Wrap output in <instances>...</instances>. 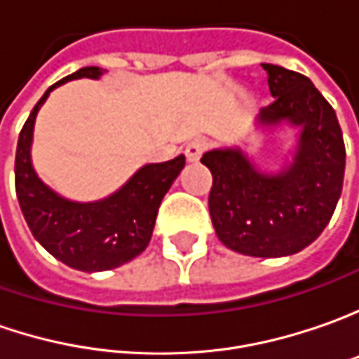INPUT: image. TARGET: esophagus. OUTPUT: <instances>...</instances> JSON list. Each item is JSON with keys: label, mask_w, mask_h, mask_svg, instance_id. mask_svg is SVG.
Instances as JSON below:
<instances>
[{"label": "esophagus", "mask_w": 359, "mask_h": 359, "mask_svg": "<svg viewBox=\"0 0 359 359\" xmlns=\"http://www.w3.org/2000/svg\"><path fill=\"white\" fill-rule=\"evenodd\" d=\"M206 147H208V142L204 141V139H194L192 142H189V144H187V151H184L187 161H189V163H198L203 153L206 151Z\"/></svg>", "instance_id": "esophagus-1"}]
</instances>
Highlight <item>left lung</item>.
Returning <instances> with one entry per match:
<instances>
[{
  "label": "left lung",
  "mask_w": 359,
  "mask_h": 359,
  "mask_svg": "<svg viewBox=\"0 0 359 359\" xmlns=\"http://www.w3.org/2000/svg\"><path fill=\"white\" fill-rule=\"evenodd\" d=\"M274 97L256 130H296L280 170H262L241 147H218L201 163L212 172L208 208L220 242L234 252L280 258L322 234L341 194L346 147L336 111L296 71L262 65Z\"/></svg>",
  "instance_id": "8db88e82"
}]
</instances>
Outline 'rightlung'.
I'll use <instances>...</instances> for the list:
<instances>
[{
    "label": "right lung",
    "mask_w": 359,
    "mask_h": 359,
    "mask_svg": "<svg viewBox=\"0 0 359 359\" xmlns=\"http://www.w3.org/2000/svg\"><path fill=\"white\" fill-rule=\"evenodd\" d=\"M103 75L105 69L83 67L51 85L19 133L15 153V192L35 241L63 264L83 272L118 268L149 246L161 201L184 168V155L142 165L118 191L93 203L69 201L39 179L32 163L33 127L39 109L59 85L83 77L101 79Z\"/></svg>",
    "instance_id": "obj_1"
}]
</instances>
